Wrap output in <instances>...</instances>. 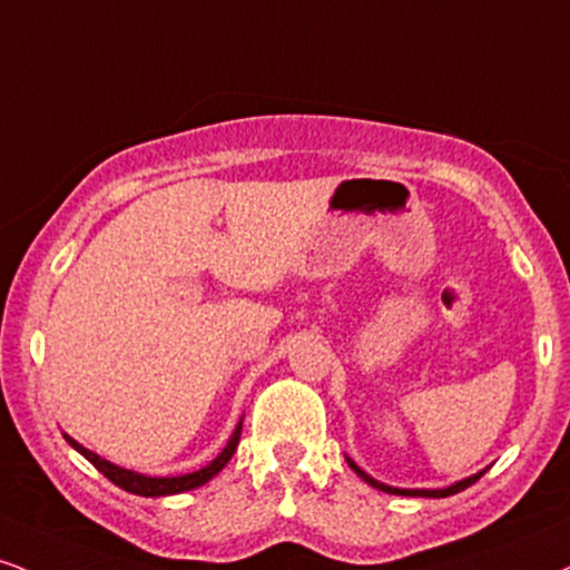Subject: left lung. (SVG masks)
Wrapping results in <instances>:
<instances>
[{"label":"left lung","instance_id":"1","mask_svg":"<svg viewBox=\"0 0 570 570\" xmlns=\"http://www.w3.org/2000/svg\"><path fill=\"white\" fill-rule=\"evenodd\" d=\"M345 459H347V464H351V470L355 472V475L361 478V481H366L368 485H374V489H380V491H385V493H397V497H428V499H443V497H451V493H459V491L468 489V485L475 483L478 478H481L483 472L489 470V468H485V470H481V472H475V475L462 478V481H456V483H451V485H443V489H397V485H387V483L376 481V478L368 475L366 470H361L358 464H355L351 456H345Z\"/></svg>","mask_w":570,"mask_h":570}]
</instances>
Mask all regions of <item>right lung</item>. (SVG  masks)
I'll list each match as a JSON object with an SVG mask.
<instances>
[{
    "mask_svg": "<svg viewBox=\"0 0 570 570\" xmlns=\"http://www.w3.org/2000/svg\"><path fill=\"white\" fill-rule=\"evenodd\" d=\"M242 424H244V416H242V420H238L236 430H233V435L228 438V443H225V449L219 451V454L212 459L209 464H204L202 470L185 472V475H167V478L142 475V472L119 468V464L108 462V459L98 456V454H95V451L85 449V445H81L79 441H73L71 435L63 433V438H66V443L71 445V449H77L79 454L87 459V462H92L95 468H98L102 475H106L114 485H119V489L135 493V497H173V493H183V491L198 489V485L209 483L212 478H215L217 472L230 462L233 451H236V445H238V438H242Z\"/></svg>",
    "mask_w": 570,
    "mask_h": 570,
    "instance_id": "add662e5",
    "label": "right lung"
}]
</instances>
